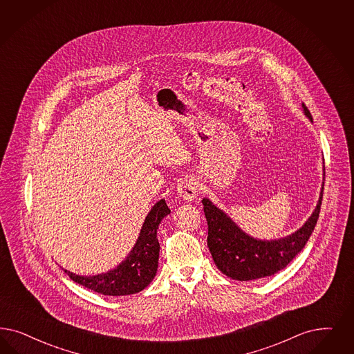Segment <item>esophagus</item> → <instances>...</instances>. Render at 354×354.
I'll list each match as a JSON object with an SVG mask.
<instances>
[{
  "instance_id": "1",
  "label": "esophagus",
  "mask_w": 354,
  "mask_h": 354,
  "mask_svg": "<svg viewBox=\"0 0 354 354\" xmlns=\"http://www.w3.org/2000/svg\"><path fill=\"white\" fill-rule=\"evenodd\" d=\"M178 194L183 197L184 200L192 201L197 196V184L194 179L185 178L178 184Z\"/></svg>"
}]
</instances>
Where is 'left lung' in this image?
<instances>
[{"label":"left lung","instance_id":"left-lung-1","mask_svg":"<svg viewBox=\"0 0 354 354\" xmlns=\"http://www.w3.org/2000/svg\"><path fill=\"white\" fill-rule=\"evenodd\" d=\"M302 107L306 116L313 122L310 111L305 104ZM323 189L324 183L317 207L305 225L292 235L274 241H260L250 236L209 198H203L207 221V247L217 268L227 277L238 281L263 279L285 268L301 252L315 229Z\"/></svg>","mask_w":354,"mask_h":354}]
</instances>
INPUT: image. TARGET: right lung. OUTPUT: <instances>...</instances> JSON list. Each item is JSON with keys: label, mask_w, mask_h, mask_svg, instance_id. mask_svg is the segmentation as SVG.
Segmentation results:
<instances>
[{"label": "right lung", "mask_w": 354, "mask_h": 354, "mask_svg": "<svg viewBox=\"0 0 354 354\" xmlns=\"http://www.w3.org/2000/svg\"><path fill=\"white\" fill-rule=\"evenodd\" d=\"M170 212L165 200H159L151 207L132 251L116 268L97 276H78L66 269L65 273L74 282L104 295H129L144 290L157 273L159 257L157 229L160 221L170 214Z\"/></svg>", "instance_id": "1"}]
</instances>
